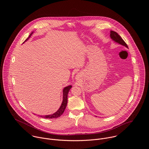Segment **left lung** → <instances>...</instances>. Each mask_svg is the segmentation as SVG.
<instances>
[{
	"mask_svg": "<svg viewBox=\"0 0 149 149\" xmlns=\"http://www.w3.org/2000/svg\"><path fill=\"white\" fill-rule=\"evenodd\" d=\"M110 37L115 42L118 43L121 45L125 46L126 47L128 48L127 44L123 41V40L121 38V37L115 31L111 30L110 31Z\"/></svg>",
	"mask_w": 149,
	"mask_h": 149,
	"instance_id": "obj_1",
	"label": "left lung"
}]
</instances>
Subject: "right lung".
I'll use <instances>...</instances> for the list:
<instances>
[{
	"instance_id": "1",
	"label": "right lung",
	"mask_w": 149,
	"mask_h": 149,
	"mask_svg": "<svg viewBox=\"0 0 149 149\" xmlns=\"http://www.w3.org/2000/svg\"><path fill=\"white\" fill-rule=\"evenodd\" d=\"M34 31H33L28 37V38L24 41V42H26L31 36V35L33 34ZM23 42V43H24ZM72 87V85H68L66 87H65L63 89V102L61 103V105L60 107L59 108V109L54 113L51 114V115H39L40 117L43 118H46V119H52V118H57L60 116H61V115L64 113V111L66 108V107L67 105V103H68V92L69 91V90L70 89V88Z\"/></svg>"
}]
</instances>
